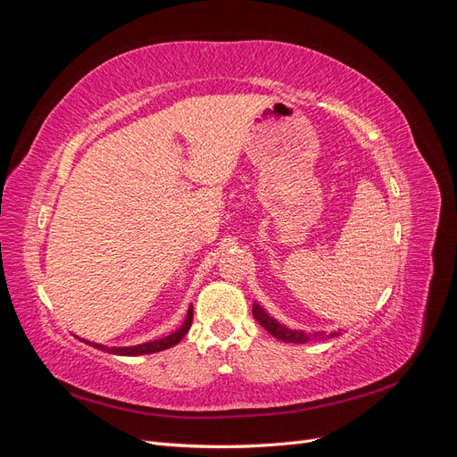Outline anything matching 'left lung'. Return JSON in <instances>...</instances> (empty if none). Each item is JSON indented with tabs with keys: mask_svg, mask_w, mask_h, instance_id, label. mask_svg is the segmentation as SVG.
<instances>
[{
	"mask_svg": "<svg viewBox=\"0 0 457 457\" xmlns=\"http://www.w3.org/2000/svg\"><path fill=\"white\" fill-rule=\"evenodd\" d=\"M253 318L265 328L270 336L276 339H282L286 343H307V341H316V339H329L339 336L341 328L339 326H292L278 320L274 314H270L261 303H253Z\"/></svg>",
	"mask_w": 457,
	"mask_h": 457,
	"instance_id": "8db88e82",
	"label": "left lung"
}]
</instances>
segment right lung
<instances>
[{"label": "right lung", "instance_id": "right-lung-1", "mask_svg": "<svg viewBox=\"0 0 457 457\" xmlns=\"http://www.w3.org/2000/svg\"><path fill=\"white\" fill-rule=\"evenodd\" d=\"M190 322H192V307L187 309L181 324H179L177 328H173L171 331H165V334H162V336L146 337V339H143V341L129 343V345H114V347H104V345L96 343L95 347H96V349H103V351H108V353H118V354L158 353V351L168 349V347H171V345H177L179 341H181V339L185 337L187 331H188V328H190Z\"/></svg>", "mask_w": 457, "mask_h": 457}]
</instances>
